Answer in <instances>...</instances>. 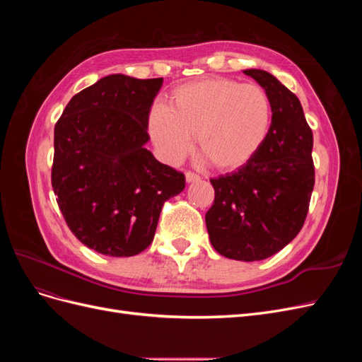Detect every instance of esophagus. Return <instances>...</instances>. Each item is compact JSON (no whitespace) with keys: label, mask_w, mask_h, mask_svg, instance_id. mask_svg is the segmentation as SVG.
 Listing matches in <instances>:
<instances>
[{"label":"esophagus","mask_w":362,"mask_h":362,"mask_svg":"<svg viewBox=\"0 0 362 362\" xmlns=\"http://www.w3.org/2000/svg\"><path fill=\"white\" fill-rule=\"evenodd\" d=\"M185 180H187V182H194V181H199L201 177L198 173H194L192 170H187L185 172Z\"/></svg>","instance_id":"1"}]
</instances>
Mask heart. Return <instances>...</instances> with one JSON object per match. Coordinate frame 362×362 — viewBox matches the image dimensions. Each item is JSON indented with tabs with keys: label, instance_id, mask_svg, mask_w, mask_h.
Segmentation results:
<instances>
[{
	"label": "heart",
	"instance_id": "1",
	"mask_svg": "<svg viewBox=\"0 0 362 362\" xmlns=\"http://www.w3.org/2000/svg\"><path fill=\"white\" fill-rule=\"evenodd\" d=\"M272 104L262 87L231 78H206L175 89L168 107L154 105L148 131L161 158L178 163L196 149L217 170L243 168L264 145Z\"/></svg>",
	"mask_w": 362,
	"mask_h": 362
}]
</instances>
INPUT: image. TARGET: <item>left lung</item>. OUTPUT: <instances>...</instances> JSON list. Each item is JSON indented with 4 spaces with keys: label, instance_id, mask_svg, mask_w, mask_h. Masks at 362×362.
I'll use <instances>...</instances> for the list:
<instances>
[{
    "label": "left lung",
    "instance_id": "8db88e82",
    "mask_svg": "<svg viewBox=\"0 0 362 362\" xmlns=\"http://www.w3.org/2000/svg\"><path fill=\"white\" fill-rule=\"evenodd\" d=\"M269 95L272 124L264 145L243 168L211 178L205 214L213 247L238 261L275 255L299 234L314 189L313 131L300 101L272 74L247 69Z\"/></svg>",
    "mask_w": 362,
    "mask_h": 362
}]
</instances>
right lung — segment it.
<instances>
[{
	"instance_id": "right-lung-1",
	"label": "right lung",
	"mask_w": 362,
	"mask_h": 362,
	"mask_svg": "<svg viewBox=\"0 0 362 362\" xmlns=\"http://www.w3.org/2000/svg\"><path fill=\"white\" fill-rule=\"evenodd\" d=\"M163 78L108 75L72 96L54 128L51 184L83 245L108 257L145 250L161 208L185 187L182 172L145 148Z\"/></svg>"
}]
</instances>
